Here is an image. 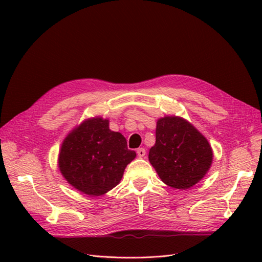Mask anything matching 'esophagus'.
Instances as JSON below:
<instances>
[{"mask_svg":"<svg viewBox=\"0 0 262 262\" xmlns=\"http://www.w3.org/2000/svg\"><path fill=\"white\" fill-rule=\"evenodd\" d=\"M137 154H138V156H139V157H144V156H145V154H146V152H145V148H143V147L138 148V149H137Z\"/></svg>","mask_w":262,"mask_h":262,"instance_id":"1","label":"esophagus"}]
</instances>
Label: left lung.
Instances as JSON below:
<instances>
[{
  "mask_svg": "<svg viewBox=\"0 0 262 262\" xmlns=\"http://www.w3.org/2000/svg\"><path fill=\"white\" fill-rule=\"evenodd\" d=\"M213 152L208 140L180 117H164L156 124V142L148 161L166 185L189 189L208 172Z\"/></svg>",
  "mask_w": 262,
  "mask_h": 262,
  "instance_id": "obj_1",
  "label": "left lung"
}]
</instances>
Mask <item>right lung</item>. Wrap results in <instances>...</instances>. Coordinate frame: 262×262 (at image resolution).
Here are the masks:
<instances>
[{
    "label": "right lung",
    "instance_id": "1",
    "mask_svg": "<svg viewBox=\"0 0 262 262\" xmlns=\"http://www.w3.org/2000/svg\"><path fill=\"white\" fill-rule=\"evenodd\" d=\"M136 156L122 134L110 130L107 119L96 117L68 134L58 163L71 186L87 195L98 196L120 182L126 165Z\"/></svg>",
    "mask_w": 262,
    "mask_h": 262
}]
</instances>
